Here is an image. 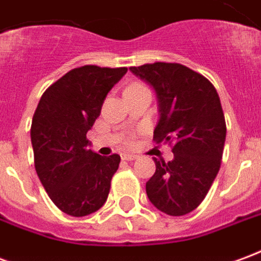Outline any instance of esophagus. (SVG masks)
I'll return each mask as SVG.
<instances>
[{"label": "esophagus", "mask_w": 261, "mask_h": 261, "mask_svg": "<svg viewBox=\"0 0 261 261\" xmlns=\"http://www.w3.org/2000/svg\"><path fill=\"white\" fill-rule=\"evenodd\" d=\"M121 159L123 161H134V159H137V156L133 153H121Z\"/></svg>", "instance_id": "esophagus-1"}]
</instances>
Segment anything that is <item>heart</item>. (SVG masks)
<instances>
[{
  "label": "heart",
  "mask_w": 261,
  "mask_h": 261,
  "mask_svg": "<svg viewBox=\"0 0 261 261\" xmlns=\"http://www.w3.org/2000/svg\"><path fill=\"white\" fill-rule=\"evenodd\" d=\"M137 88H144V86H142L141 84H134V85L128 86V88H127V89H137Z\"/></svg>",
  "instance_id": "b5f03b06"
}]
</instances>
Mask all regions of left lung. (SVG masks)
<instances>
[{
  "instance_id": "1",
  "label": "left lung",
  "mask_w": 261,
  "mask_h": 261,
  "mask_svg": "<svg viewBox=\"0 0 261 261\" xmlns=\"http://www.w3.org/2000/svg\"><path fill=\"white\" fill-rule=\"evenodd\" d=\"M153 86L158 97L156 142H169L173 159L153 158L156 170L147 181L149 201L159 211L180 217L196 210L217 177L226 124L217 89L186 65L153 63L130 67Z\"/></svg>"
}]
</instances>
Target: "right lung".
<instances>
[{"instance_id": "add662e5", "label": "right lung", "mask_w": 261, "mask_h": 261, "mask_svg": "<svg viewBox=\"0 0 261 261\" xmlns=\"http://www.w3.org/2000/svg\"><path fill=\"white\" fill-rule=\"evenodd\" d=\"M125 72V67L71 69L48 86L33 114L31 140L36 173L51 201L68 215H89L108 200L120 156L91 151L86 133Z\"/></svg>"}]
</instances>
